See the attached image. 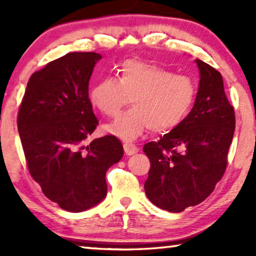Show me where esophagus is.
<instances>
[{
  "instance_id": "1",
  "label": "esophagus",
  "mask_w": 256,
  "mask_h": 256,
  "mask_svg": "<svg viewBox=\"0 0 256 256\" xmlns=\"http://www.w3.org/2000/svg\"><path fill=\"white\" fill-rule=\"evenodd\" d=\"M124 149L126 155H128V156L134 155V154H136V152H138V146H136L135 144H132V143H124Z\"/></svg>"
}]
</instances>
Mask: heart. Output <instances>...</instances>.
Here are the masks:
<instances>
[{
  "label": "heart",
  "instance_id": "obj_1",
  "mask_svg": "<svg viewBox=\"0 0 256 256\" xmlns=\"http://www.w3.org/2000/svg\"><path fill=\"white\" fill-rule=\"evenodd\" d=\"M132 108L104 129L124 141H132L146 129L164 132L177 127L190 112L196 86L152 62L128 59L120 65L118 78L106 76L90 87V100L101 113L113 116L128 102Z\"/></svg>",
  "mask_w": 256,
  "mask_h": 256
}]
</instances>
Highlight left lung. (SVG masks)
Here are the masks:
<instances>
[{"label":"left lung","instance_id":"obj_1","mask_svg":"<svg viewBox=\"0 0 256 256\" xmlns=\"http://www.w3.org/2000/svg\"><path fill=\"white\" fill-rule=\"evenodd\" d=\"M196 62L200 79L191 112L160 141L143 146L150 160L146 194L169 212L184 211L211 194L225 172L236 128L222 74L199 59Z\"/></svg>","mask_w":256,"mask_h":256}]
</instances>
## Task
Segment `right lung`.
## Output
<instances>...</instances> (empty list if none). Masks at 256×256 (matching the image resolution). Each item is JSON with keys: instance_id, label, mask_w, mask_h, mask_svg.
<instances>
[{"instance_id": "obj_1", "label": "right lung", "mask_w": 256, "mask_h": 256, "mask_svg": "<svg viewBox=\"0 0 256 256\" xmlns=\"http://www.w3.org/2000/svg\"><path fill=\"white\" fill-rule=\"evenodd\" d=\"M101 58L96 52H71L34 72L17 118L31 176L50 200L68 212L86 211L104 200L107 170L124 156L115 136L87 140L99 124L88 82Z\"/></svg>"}]
</instances>
